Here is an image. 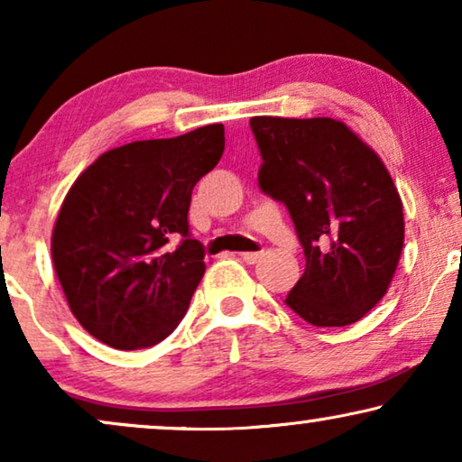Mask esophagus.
I'll return each instance as SVG.
<instances>
[{
    "mask_svg": "<svg viewBox=\"0 0 462 462\" xmlns=\"http://www.w3.org/2000/svg\"><path fill=\"white\" fill-rule=\"evenodd\" d=\"M261 256H263V252H242V261L248 263V264L258 263V261H261Z\"/></svg>",
    "mask_w": 462,
    "mask_h": 462,
    "instance_id": "esophagus-1",
    "label": "esophagus"
}]
</instances>
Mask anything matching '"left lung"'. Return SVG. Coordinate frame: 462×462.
<instances>
[{
  "mask_svg": "<svg viewBox=\"0 0 462 462\" xmlns=\"http://www.w3.org/2000/svg\"><path fill=\"white\" fill-rule=\"evenodd\" d=\"M258 185L282 201L305 250L286 305L313 326L356 324L387 294L403 248V208L381 157L332 117H252Z\"/></svg>",
  "mask_w": 462,
  "mask_h": 462,
  "instance_id": "left-lung-1",
  "label": "left lung"
}]
</instances>
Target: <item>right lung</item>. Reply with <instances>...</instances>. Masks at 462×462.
<instances>
[{
	"label": "right lung",
	"instance_id": "right-lung-1",
	"mask_svg": "<svg viewBox=\"0 0 462 462\" xmlns=\"http://www.w3.org/2000/svg\"><path fill=\"white\" fill-rule=\"evenodd\" d=\"M223 151V124L136 141L106 151L69 189L52 263L75 319L100 343L144 349L185 318L206 271L189 233L191 193Z\"/></svg>",
	"mask_w": 462,
	"mask_h": 462
}]
</instances>
